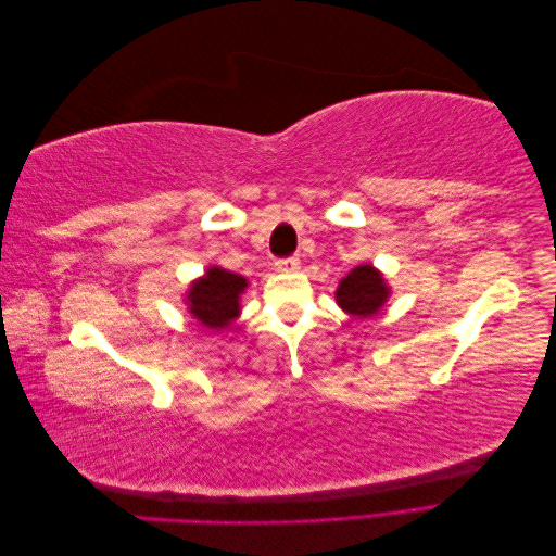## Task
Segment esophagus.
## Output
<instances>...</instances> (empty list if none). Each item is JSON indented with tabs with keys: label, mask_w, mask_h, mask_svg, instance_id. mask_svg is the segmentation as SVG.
I'll return each mask as SVG.
<instances>
[{
	"label": "esophagus",
	"mask_w": 556,
	"mask_h": 556,
	"mask_svg": "<svg viewBox=\"0 0 556 556\" xmlns=\"http://www.w3.org/2000/svg\"><path fill=\"white\" fill-rule=\"evenodd\" d=\"M299 264H301L299 257H280V260L276 262V268H278V271L290 274V271H296Z\"/></svg>",
	"instance_id": "obj_1"
}]
</instances>
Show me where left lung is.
Here are the masks:
<instances>
[{"label": "left lung", "instance_id": "obj_1", "mask_svg": "<svg viewBox=\"0 0 556 556\" xmlns=\"http://www.w3.org/2000/svg\"><path fill=\"white\" fill-rule=\"evenodd\" d=\"M387 294L390 292L384 288L382 276L371 264H362L341 280L339 290H336V301L350 315L371 317L380 311Z\"/></svg>", "mask_w": 556, "mask_h": 556}]
</instances>
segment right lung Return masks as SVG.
Segmentation results:
<instances>
[{"instance_id": "1", "label": "right lung", "mask_w": 556, "mask_h": 556, "mask_svg": "<svg viewBox=\"0 0 556 556\" xmlns=\"http://www.w3.org/2000/svg\"><path fill=\"white\" fill-rule=\"evenodd\" d=\"M245 278L229 274L225 268H208V274L197 280L190 290V313L199 325L208 329H225L239 315V294L245 290Z\"/></svg>"}]
</instances>
